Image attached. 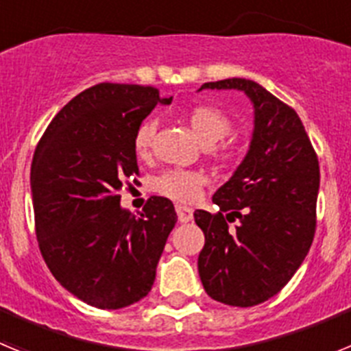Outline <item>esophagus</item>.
I'll return each mask as SVG.
<instances>
[{"label": "esophagus", "instance_id": "34e87169", "mask_svg": "<svg viewBox=\"0 0 351 351\" xmlns=\"http://www.w3.org/2000/svg\"><path fill=\"white\" fill-rule=\"evenodd\" d=\"M176 213H178V219L181 223H188L193 218V210L186 206H176Z\"/></svg>", "mask_w": 351, "mask_h": 351}]
</instances>
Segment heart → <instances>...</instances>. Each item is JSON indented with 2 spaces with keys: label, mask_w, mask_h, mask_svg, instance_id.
Wrapping results in <instances>:
<instances>
[{
  "label": "heart",
  "mask_w": 351,
  "mask_h": 351,
  "mask_svg": "<svg viewBox=\"0 0 351 351\" xmlns=\"http://www.w3.org/2000/svg\"><path fill=\"white\" fill-rule=\"evenodd\" d=\"M186 119L216 160L221 163H235L243 158V144L237 138L226 137L232 130V121L223 110L213 105H195L188 110ZM154 130L156 125L153 121L145 119L133 133V153L138 160H145L151 154ZM204 186H206V178L200 172L172 169L163 172L156 179L154 190L176 202L191 204L202 195Z\"/></svg>",
  "instance_id": "heart-1"
}]
</instances>
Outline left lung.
<instances>
[{"label":"left lung","instance_id":"left-lung-1","mask_svg":"<svg viewBox=\"0 0 351 351\" xmlns=\"http://www.w3.org/2000/svg\"><path fill=\"white\" fill-rule=\"evenodd\" d=\"M200 89H239L255 107L250 151L213 197L219 210L193 214L206 235L198 255L204 290L218 302L250 308L281 291L308 255L320 165L295 110L255 80L225 79Z\"/></svg>","mask_w":351,"mask_h":351}]
</instances>
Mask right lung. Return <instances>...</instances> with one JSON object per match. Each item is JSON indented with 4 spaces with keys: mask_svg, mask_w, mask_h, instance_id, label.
I'll list each match as a JSON object with an SVG mask.
<instances>
[{
    "mask_svg": "<svg viewBox=\"0 0 351 351\" xmlns=\"http://www.w3.org/2000/svg\"><path fill=\"white\" fill-rule=\"evenodd\" d=\"M151 86L101 82L71 98L40 138L31 193L40 253L77 299L119 309L151 291L178 214L165 197L149 198L141 218L121 209L119 190L138 165L133 133L156 104Z\"/></svg>",
    "mask_w": 351,
    "mask_h": 351,
    "instance_id": "add662e5",
    "label": "right lung"
}]
</instances>
